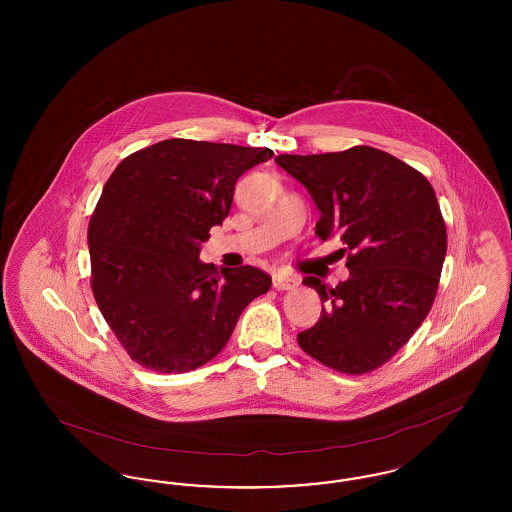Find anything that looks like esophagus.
<instances>
[{"mask_svg": "<svg viewBox=\"0 0 512 512\" xmlns=\"http://www.w3.org/2000/svg\"><path fill=\"white\" fill-rule=\"evenodd\" d=\"M272 284H274V288H276V290H280V292H284V290H292L295 286H299V276L278 272V274H274Z\"/></svg>", "mask_w": 512, "mask_h": 512, "instance_id": "esophagus-1", "label": "esophagus"}]
</instances>
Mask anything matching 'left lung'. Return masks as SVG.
I'll return each mask as SVG.
<instances>
[{"instance_id": "1", "label": "left lung", "mask_w": 512, "mask_h": 512, "mask_svg": "<svg viewBox=\"0 0 512 512\" xmlns=\"http://www.w3.org/2000/svg\"><path fill=\"white\" fill-rule=\"evenodd\" d=\"M320 211L317 236L347 245L349 278L328 288L315 276L317 324L297 334L318 363L365 374L388 363L430 313L447 251L432 184L386 151L355 146L322 155H280ZM343 249V253H345Z\"/></svg>"}]
</instances>
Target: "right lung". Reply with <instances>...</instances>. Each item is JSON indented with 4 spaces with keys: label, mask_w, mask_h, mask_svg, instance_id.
Segmentation results:
<instances>
[{
    "label": "right lung",
    "mask_w": 512,
    "mask_h": 512,
    "mask_svg": "<svg viewBox=\"0 0 512 512\" xmlns=\"http://www.w3.org/2000/svg\"><path fill=\"white\" fill-rule=\"evenodd\" d=\"M272 155L172 138L128 155L105 182L88 226L92 292L138 365L180 374L209 363L270 290L267 272L219 270L199 249L228 217L238 178Z\"/></svg>",
    "instance_id": "obj_1"
}]
</instances>
